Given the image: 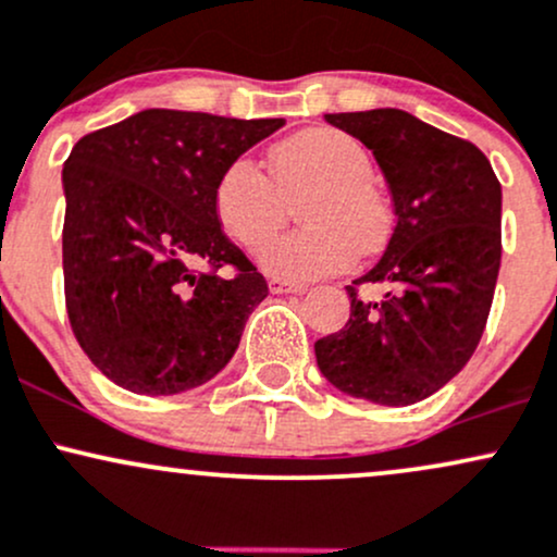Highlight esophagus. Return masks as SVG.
I'll use <instances>...</instances> for the list:
<instances>
[{
    "instance_id": "obj_1",
    "label": "esophagus",
    "mask_w": 557,
    "mask_h": 557,
    "mask_svg": "<svg viewBox=\"0 0 557 557\" xmlns=\"http://www.w3.org/2000/svg\"><path fill=\"white\" fill-rule=\"evenodd\" d=\"M268 289H271L273 295H302L305 286L292 284V281H284V278H271L268 281Z\"/></svg>"
}]
</instances>
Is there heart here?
Instances as JSON below:
<instances>
[{
    "label": "heart",
    "instance_id": "1",
    "mask_svg": "<svg viewBox=\"0 0 557 557\" xmlns=\"http://www.w3.org/2000/svg\"><path fill=\"white\" fill-rule=\"evenodd\" d=\"M271 178L249 158L234 160L215 186L221 228L242 247L258 249L278 234L299 205L305 228L292 231L260 252L273 278L305 284L347 271L360 252L384 242L386 212L371 189L373 162L366 147L336 128H310L271 149Z\"/></svg>",
    "mask_w": 557,
    "mask_h": 557
}]
</instances>
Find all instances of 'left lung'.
Returning <instances> with one entry per match:
<instances>
[{
	"label": "left lung",
	"instance_id": "8db88e82",
	"mask_svg": "<svg viewBox=\"0 0 557 557\" xmlns=\"http://www.w3.org/2000/svg\"><path fill=\"white\" fill-rule=\"evenodd\" d=\"M326 123L376 158L395 231L366 276L347 286L349 321L315 342L326 381L376 405H413L471 360L503 258V189L479 147L395 108L334 112ZM382 289L360 300L355 285Z\"/></svg>",
	"mask_w": 557,
	"mask_h": 557
}]
</instances>
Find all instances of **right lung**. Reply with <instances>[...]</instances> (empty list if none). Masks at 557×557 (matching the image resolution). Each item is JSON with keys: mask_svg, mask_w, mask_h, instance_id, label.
<instances>
[{"mask_svg": "<svg viewBox=\"0 0 557 557\" xmlns=\"http://www.w3.org/2000/svg\"><path fill=\"white\" fill-rule=\"evenodd\" d=\"M284 117L141 110L86 134L62 165L73 334L112 384L168 397L228 366L268 297L215 215L221 173ZM231 264V280L216 273Z\"/></svg>", "mask_w": 557, "mask_h": 557, "instance_id": "1", "label": "right lung"}]
</instances>
